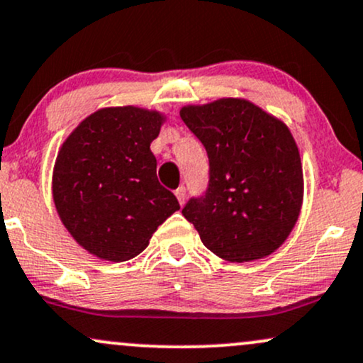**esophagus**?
I'll use <instances>...</instances> for the list:
<instances>
[{
	"mask_svg": "<svg viewBox=\"0 0 363 363\" xmlns=\"http://www.w3.org/2000/svg\"><path fill=\"white\" fill-rule=\"evenodd\" d=\"M174 195H177L178 202H180V206L185 203V197H186V191H185V186H178L177 190H174Z\"/></svg>",
	"mask_w": 363,
	"mask_h": 363,
	"instance_id": "esophagus-1",
	"label": "esophagus"
}]
</instances>
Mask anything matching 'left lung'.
I'll list each match as a JSON object with an SVG mask.
<instances>
[{
  "instance_id": "8db88e82",
  "label": "left lung",
  "mask_w": 363,
  "mask_h": 363,
  "mask_svg": "<svg viewBox=\"0 0 363 363\" xmlns=\"http://www.w3.org/2000/svg\"><path fill=\"white\" fill-rule=\"evenodd\" d=\"M182 121L206 146V197L183 216L203 246L231 263L270 257L296 228L304 200L299 147L287 123L245 98L185 105Z\"/></svg>"
}]
</instances>
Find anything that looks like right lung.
I'll use <instances>...</instances> for the list:
<instances>
[{
    "label": "right lung",
    "mask_w": 363,
    "mask_h": 363,
    "mask_svg": "<svg viewBox=\"0 0 363 363\" xmlns=\"http://www.w3.org/2000/svg\"><path fill=\"white\" fill-rule=\"evenodd\" d=\"M164 112L105 106L78 123L59 147L52 199L59 219L83 250L125 262L146 250L180 203L156 177L151 143Z\"/></svg>",
    "instance_id": "add662e5"
}]
</instances>
